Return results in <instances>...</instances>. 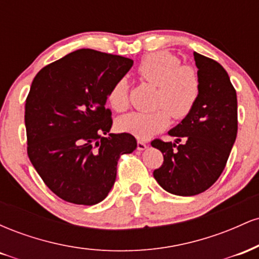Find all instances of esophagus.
I'll return each mask as SVG.
<instances>
[{"instance_id":"obj_1","label":"esophagus","mask_w":259,"mask_h":259,"mask_svg":"<svg viewBox=\"0 0 259 259\" xmlns=\"http://www.w3.org/2000/svg\"><path fill=\"white\" fill-rule=\"evenodd\" d=\"M147 148V145L145 144L144 141H138V150L139 151H144V150H146Z\"/></svg>"}]
</instances>
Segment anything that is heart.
Returning <instances> with one entry per match:
<instances>
[{
  "label": "heart",
  "mask_w": 259,
  "mask_h": 259,
  "mask_svg": "<svg viewBox=\"0 0 259 259\" xmlns=\"http://www.w3.org/2000/svg\"><path fill=\"white\" fill-rule=\"evenodd\" d=\"M136 73L140 79L157 85L154 105L158 108L151 112H132L120 117L117 121L120 132L148 140L167 129L170 115L183 119L194 109L200 96V78L191 64H180L179 57L173 53L158 51L145 56ZM107 101L117 112L129 107V84L125 78L118 79L112 85Z\"/></svg>",
  "instance_id": "1"
}]
</instances>
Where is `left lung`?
<instances>
[{"mask_svg":"<svg viewBox=\"0 0 259 259\" xmlns=\"http://www.w3.org/2000/svg\"><path fill=\"white\" fill-rule=\"evenodd\" d=\"M200 78V96L190 114L169 130L173 142H151L163 153L153 171L165 191L195 196L209 189L224 170L237 135V99L227 70L218 62L194 52Z\"/></svg>","mask_w":259,"mask_h":259,"instance_id":"1","label":"left lung"}]
</instances>
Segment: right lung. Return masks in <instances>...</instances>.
I'll list each match as a JSON object with an SVG mask.
<instances>
[{
    "instance_id": "1",
    "label": "right lung",
    "mask_w": 259,
    "mask_h": 259,
    "mask_svg": "<svg viewBox=\"0 0 259 259\" xmlns=\"http://www.w3.org/2000/svg\"><path fill=\"white\" fill-rule=\"evenodd\" d=\"M133 59L82 49L36 74L25 102L28 156L46 186L62 200L92 206L117 178L121 154L138 144L126 133L109 134V89Z\"/></svg>"
}]
</instances>
